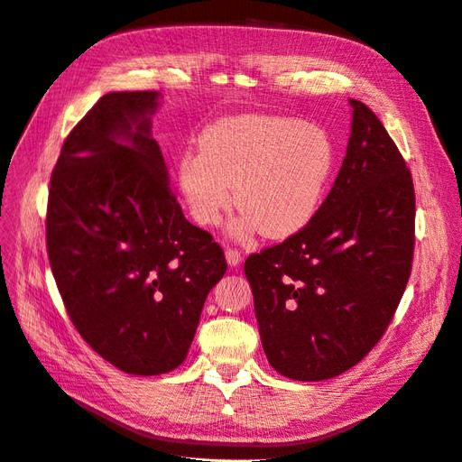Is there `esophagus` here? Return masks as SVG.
Wrapping results in <instances>:
<instances>
[{
    "label": "esophagus",
    "mask_w": 462,
    "mask_h": 462,
    "mask_svg": "<svg viewBox=\"0 0 462 462\" xmlns=\"http://www.w3.org/2000/svg\"><path fill=\"white\" fill-rule=\"evenodd\" d=\"M226 260H227V263L231 265V268H236V265H241V262H243V256H241L239 250L227 248V250H226Z\"/></svg>",
    "instance_id": "1"
}]
</instances>
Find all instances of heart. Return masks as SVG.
Returning <instances> with one entry per match:
<instances>
[{
  "label": "heart",
  "mask_w": 462,
  "mask_h": 462,
  "mask_svg": "<svg viewBox=\"0 0 462 462\" xmlns=\"http://www.w3.org/2000/svg\"><path fill=\"white\" fill-rule=\"evenodd\" d=\"M200 152L179 160V189L192 219L209 227L233 204L231 233L287 239L304 229L324 199L335 152L326 131L283 117L239 116L208 127Z\"/></svg>",
  "instance_id": "1"
}]
</instances>
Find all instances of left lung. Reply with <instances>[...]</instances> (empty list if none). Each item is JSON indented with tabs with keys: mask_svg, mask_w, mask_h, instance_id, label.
<instances>
[{
	"mask_svg": "<svg viewBox=\"0 0 462 462\" xmlns=\"http://www.w3.org/2000/svg\"><path fill=\"white\" fill-rule=\"evenodd\" d=\"M337 179L312 221L248 256L263 353L297 382L353 368L382 339L407 287L414 187L382 121L358 100Z\"/></svg>",
	"mask_w": 462,
	"mask_h": 462,
	"instance_id": "1",
	"label": "left lung"
}]
</instances>
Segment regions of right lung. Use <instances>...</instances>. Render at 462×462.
Wrapping results in <instances>:
<instances>
[{"instance_id":"obj_1","label":"right lung","mask_w":462,"mask_h":462,"mask_svg":"<svg viewBox=\"0 0 462 462\" xmlns=\"http://www.w3.org/2000/svg\"><path fill=\"white\" fill-rule=\"evenodd\" d=\"M160 92H109L67 136L48 200V256L94 351L134 375L183 365L202 306L227 270L183 216L152 138Z\"/></svg>"}]
</instances>
